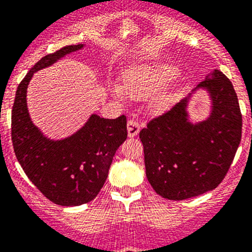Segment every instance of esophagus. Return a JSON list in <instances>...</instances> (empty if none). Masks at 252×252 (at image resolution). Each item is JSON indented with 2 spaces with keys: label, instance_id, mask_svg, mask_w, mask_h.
I'll return each instance as SVG.
<instances>
[{
  "label": "esophagus",
  "instance_id": "1",
  "mask_svg": "<svg viewBox=\"0 0 252 252\" xmlns=\"http://www.w3.org/2000/svg\"><path fill=\"white\" fill-rule=\"evenodd\" d=\"M126 130H128L129 137H135V135L139 133V123L134 119L128 120V123H126Z\"/></svg>",
  "mask_w": 252,
  "mask_h": 252
}]
</instances>
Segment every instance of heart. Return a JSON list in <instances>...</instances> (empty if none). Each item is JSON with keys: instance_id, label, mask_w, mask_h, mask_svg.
<instances>
[{"instance_id": "obj_1", "label": "heart", "mask_w": 252, "mask_h": 252, "mask_svg": "<svg viewBox=\"0 0 252 252\" xmlns=\"http://www.w3.org/2000/svg\"><path fill=\"white\" fill-rule=\"evenodd\" d=\"M178 71L170 65H135L129 69L123 78V85L111 84L110 91L117 99L124 100L126 96L141 97L155 93L176 77ZM171 99L168 95H158L153 97L151 104L157 110H163L168 106Z\"/></svg>"}]
</instances>
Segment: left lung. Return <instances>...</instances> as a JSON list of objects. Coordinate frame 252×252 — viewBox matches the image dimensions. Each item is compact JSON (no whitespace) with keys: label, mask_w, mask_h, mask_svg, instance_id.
<instances>
[{"label":"left lung","mask_w":252,"mask_h":252,"mask_svg":"<svg viewBox=\"0 0 252 252\" xmlns=\"http://www.w3.org/2000/svg\"><path fill=\"white\" fill-rule=\"evenodd\" d=\"M198 91L210 97V114L192 122L189 100ZM242 117L231 81L214 69L191 93L139 132L146 176L170 200L198 196L224 179L241 142Z\"/></svg>","instance_id":"1"}]
</instances>
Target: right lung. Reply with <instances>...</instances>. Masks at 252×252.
<instances>
[{"label":"right lung","mask_w":252,"mask_h":252,"mask_svg":"<svg viewBox=\"0 0 252 252\" xmlns=\"http://www.w3.org/2000/svg\"><path fill=\"white\" fill-rule=\"evenodd\" d=\"M85 44L67 45L43 57L17 87L11 114V137L26 176L50 202L76 207L91 202L108 178L113 157L126 139V118L105 119L91 114L73 134L49 138L32 123L26 94L35 72L50 67Z\"/></svg>","instance_id":"1"}]
</instances>
